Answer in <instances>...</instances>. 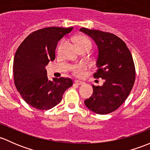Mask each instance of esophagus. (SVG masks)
<instances>
[{
  "mask_svg": "<svg viewBox=\"0 0 150 150\" xmlns=\"http://www.w3.org/2000/svg\"><path fill=\"white\" fill-rule=\"evenodd\" d=\"M74 83H75L76 84H77V85H82V84H84V81H79V80H76Z\"/></svg>",
  "mask_w": 150,
  "mask_h": 150,
  "instance_id": "obj_1",
  "label": "esophagus"
}]
</instances>
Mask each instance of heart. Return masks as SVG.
<instances>
[{
  "instance_id": "1",
  "label": "heart",
  "mask_w": 150,
  "mask_h": 150,
  "mask_svg": "<svg viewBox=\"0 0 150 150\" xmlns=\"http://www.w3.org/2000/svg\"><path fill=\"white\" fill-rule=\"evenodd\" d=\"M76 45L77 47H83V46H89L91 47V42L87 38L84 36H79L76 38L75 40ZM86 65L84 64H76L72 67V72L74 73V74L77 76H80L82 75L83 71L86 69Z\"/></svg>"
}]
</instances>
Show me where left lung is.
Listing matches in <instances>:
<instances>
[{
    "label": "left lung",
    "instance_id": "1",
    "mask_svg": "<svg viewBox=\"0 0 150 150\" xmlns=\"http://www.w3.org/2000/svg\"><path fill=\"white\" fill-rule=\"evenodd\" d=\"M98 47L96 79L102 78V86L92 84L93 93L84 100L88 109L104 115L118 109L128 98L135 80V66L130 50L121 38L100 30L81 28Z\"/></svg>",
    "mask_w": 150,
    "mask_h": 150
}]
</instances>
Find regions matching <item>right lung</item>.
Wrapping results in <instances>:
<instances>
[{
    "label": "right lung",
    "mask_w": 150,
    "mask_h": 150,
    "mask_svg": "<svg viewBox=\"0 0 150 150\" xmlns=\"http://www.w3.org/2000/svg\"><path fill=\"white\" fill-rule=\"evenodd\" d=\"M73 27H47L32 32L16 50L13 65L14 84L26 103L40 110L55 107L65 91L72 86L71 79H48L45 67L55 58L58 41Z\"/></svg>",
    "instance_id": "obj_1"
}]
</instances>
